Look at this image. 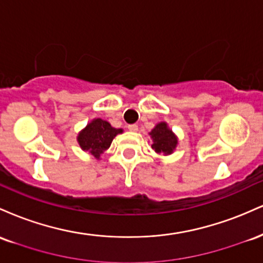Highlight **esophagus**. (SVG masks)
Segmentation results:
<instances>
[{
	"mask_svg": "<svg viewBox=\"0 0 263 263\" xmlns=\"http://www.w3.org/2000/svg\"><path fill=\"white\" fill-rule=\"evenodd\" d=\"M127 128H128L131 132H137V131H138V126H137V125H128Z\"/></svg>",
	"mask_w": 263,
	"mask_h": 263,
	"instance_id": "1",
	"label": "esophagus"
}]
</instances>
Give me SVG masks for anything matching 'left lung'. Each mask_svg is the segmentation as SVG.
<instances>
[{
	"instance_id": "8db88e82",
	"label": "left lung",
	"mask_w": 263,
	"mask_h": 263,
	"mask_svg": "<svg viewBox=\"0 0 263 263\" xmlns=\"http://www.w3.org/2000/svg\"><path fill=\"white\" fill-rule=\"evenodd\" d=\"M148 135L152 140V143H151L152 149L158 155L170 156L177 149L179 140L177 135L170 128L167 122H158Z\"/></svg>"
}]
</instances>
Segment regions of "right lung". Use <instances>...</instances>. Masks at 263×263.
<instances>
[{
    "label": "right lung",
    "instance_id": "add662e5",
    "mask_svg": "<svg viewBox=\"0 0 263 263\" xmlns=\"http://www.w3.org/2000/svg\"><path fill=\"white\" fill-rule=\"evenodd\" d=\"M122 132V128H115L110 122L98 117L81 129L77 136V141L84 152H89L93 158L100 159L104 151L111 146L114 138Z\"/></svg>",
    "mask_w": 263,
    "mask_h": 263
}]
</instances>
